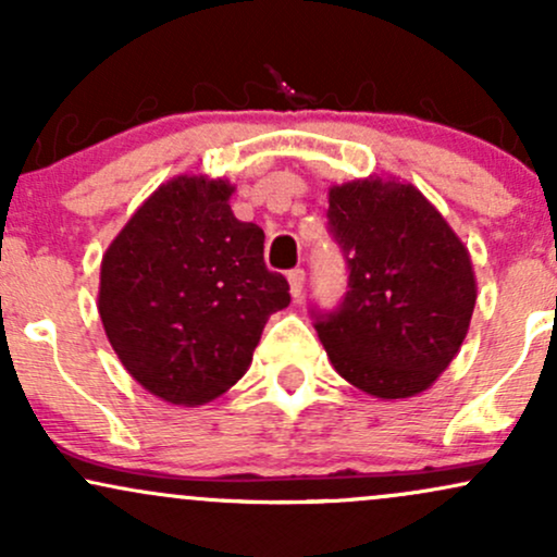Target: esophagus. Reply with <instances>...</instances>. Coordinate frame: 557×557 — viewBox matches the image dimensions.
Wrapping results in <instances>:
<instances>
[{"label": "esophagus", "mask_w": 557, "mask_h": 557, "mask_svg": "<svg viewBox=\"0 0 557 557\" xmlns=\"http://www.w3.org/2000/svg\"><path fill=\"white\" fill-rule=\"evenodd\" d=\"M287 283H290V296L300 298V293H304V283H306V272L304 270H290V272H287Z\"/></svg>", "instance_id": "1"}]
</instances>
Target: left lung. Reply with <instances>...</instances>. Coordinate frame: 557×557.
I'll return each mask as SVG.
<instances>
[{
	"mask_svg": "<svg viewBox=\"0 0 557 557\" xmlns=\"http://www.w3.org/2000/svg\"><path fill=\"white\" fill-rule=\"evenodd\" d=\"M327 216L350 270L343 306L314 324L332 367L382 400L424 393L474 314L469 248L417 185L395 177L332 185Z\"/></svg>",
	"mask_w": 557,
	"mask_h": 557,
	"instance_id": "8db88e82",
	"label": "left lung"
}]
</instances>
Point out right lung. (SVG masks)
<instances>
[{
	"label": "right lung",
	"instance_id": "right-lung-1",
	"mask_svg": "<svg viewBox=\"0 0 557 557\" xmlns=\"http://www.w3.org/2000/svg\"><path fill=\"white\" fill-rule=\"evenodd\" d=\"M222 177L162 183L101 259L99 317L127 374L172 406L227 393L261 330L290 304L264 264V230L235 220Z\"/></svg>",
	"mask_w": 557,
	"mask_h": 557
}]
</instances>
